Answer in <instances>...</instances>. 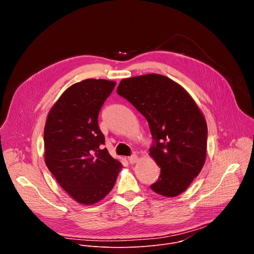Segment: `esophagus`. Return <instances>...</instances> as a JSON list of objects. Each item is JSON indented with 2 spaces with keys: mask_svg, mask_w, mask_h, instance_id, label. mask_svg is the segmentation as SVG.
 Segmentation results:
<instances>
[{
  "mask_svg": "<svg viewBox=\"0 0 254 254\" xmlns=\"http://www.w3.org/2000/svg\"><path fill=\"white\" fill-rule=\"evenodd\" d=\"M127 160H128V162H129L130 164H134V163H136V162L138 161V157H137L136 155H132V156L128 157Z\"/></svg>",
  "mask_w": 254,
  "mask_h": 254,
  "instance_id": "esophagus-1",
  "label": "esophagus"
}]
</instances>
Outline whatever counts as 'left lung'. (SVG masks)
I'll use <instances>...</instances> for the list:
<instances>
[{
  "instance_id": "8db88e82",
  "label": "left lung",
  "mask_w": 254,
  "mask_h": 254,
  "mask_svg": "<svg viewBox=\"0 0 254 254\" xmlns=\"http://www.w3.org/2000/svg\"><path fill=\"white\" fill-rule=\"evenodd\" d=\"M118 93L146 118L155 143L150 156L161 168L151 189L165 197L185 192L200 174L207 155V124L192 96L161 74L125 78Z\"/></svg>"
}]
</instances>
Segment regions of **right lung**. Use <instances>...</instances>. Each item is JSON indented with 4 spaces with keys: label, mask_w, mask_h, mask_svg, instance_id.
I'll use <instances>...</instances> for the list:
<instances>
[{
    "label": "right lung",
    "mask_w": 254,
    "mask_h": 254,
    "mask_svg": "<svg viewBox=\"0 0 254 254\" xmlns=\"http://www.w3.org/2000/svg\"><path fill=\"white\" fill-rule=\"evenodd\" d=\"M117 82L85 79L68 87L49 111L44 160L62 189L77 203L92 205L114 188L123 168L104 144L100 108Z\"/></svg>",
    "instance_id": "right-lung-1"
}]
</instances>
